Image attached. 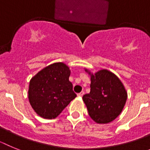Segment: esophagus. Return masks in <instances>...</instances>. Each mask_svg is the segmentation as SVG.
Returning a JSON list of instances; mask_svg holds the SVG:
<instances>
[{
	"label": "esophagus",
	"mask_w": 150,
	"mask_h": 150,
	"mask_svg": "<svg viewBox=\"0 0 150 150\" xmlns=\"http://www.w3.org/2000/svg\"><path fill=\"white\" fill-rule=\"evenodd\" d=\"M84 94V91H81V92L78 93V96H79V97H82Z\"/></svg>",
	"instance_id": "34e87169"
}]
</instances>
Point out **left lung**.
I'll list each match as a JSON object with an SVG mask.
<instances>
[{"label": "left lung", "mask_w": 150, "mask_h": 150, "mask_svg": "<svg viewBox=\"0 0 150 150\" xmlns=\"http://www.w3.org/2000/svg\"><path fill=\"white\" fill-rule=\"evenodd\" d=\"M91 81V92L82 97L88 114L97 123L112 122L127 100L125 87L116 75L105 69L92 74Z\"/></svg>", "instance_id": "8db88e82"}]
</instances>
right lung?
<instances>
[{
	"instance_id": "1",
	"label": "right lung",
	"mask_w": 150,
	"mask_h": 150,
	"mask_svg": "<svg viewBox=\"0 0 150 150\" xmlns=\"http://www.w3.org/2000/svg\"><path fill=\"white\" fill-rule=\"evenodd\" d=\"M70 70L62 62L43 69L30 81L28 100L35 112L44 118H55L77 95L69 81Z\"/></svg>"
}]
</instances>
